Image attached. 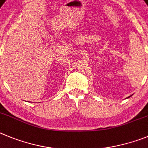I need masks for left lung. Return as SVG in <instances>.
Segmentation results:
<instances>
[{"mask_svg":"<svg viewBox=\"0 0 148 148\" xmlns=\"http://www.w3.org/2000/svg\"><path fill=\"white\" fill-rule=\"evenodd\" d=\"M131 96H132V95H131ZM131 96H130V97H131ZM127 97V98H129V97Z\"/></svg>","mask_w":148,"mask_h":148,"instance_id":"obj_1","label":"left lung"}]
</instances>
